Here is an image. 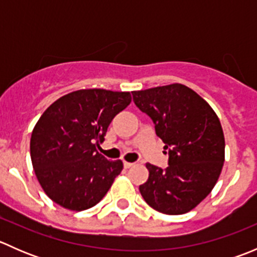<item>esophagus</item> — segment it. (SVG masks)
Instances as JSON below:
<instances>
[{
    "instance_id": "esophagus-1",
    "label": "esophagus",
    "mask_w": 257,
    "mask_h": 257,
    "mask_svg": "<svg viewBox=\"0 0 257 257\" xmlns=\"http://www.w3.org/2000/svg\"><path fill=\"white\" fill-rule=\"evenodd\" d=\"M133 163H129V162H124V168H125V169H129V168H132L133 167Z\"/></svg>"
}]
</instances>
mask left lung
I'll use <instances>...</instances> for the list:
<instances>
[{
	"label": "left lung",
	"instance_id": "1",
	"mask_svg": "<svg viewBox=\"0 0 257 257\" xmlns=\"http://www.w3.org/2000/svg\"><path fill=\"white\" fill-rule=\"evenodd\" d=\"M133 99L155 124L169 153L165 170L147 163L149 177L139 186L149 206L181 215L211 193L225 160V138L219 116L209 103L180 83L134 90Z\"/></svg>",
	"mask_w": 257,
	"mask_h": 257
}]
</instances>
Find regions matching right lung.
Wrapping results in <instances>:
<instances>
[{
  "label": "right lung",
  "mask_w": 257,
  "mask_h": 257,
  "mask_svg": "<svg viewBox=\"0 0 257 257\" xmlns=\"http://www.w3.org/2000/svg\"><path fill=\"white\" fill-rule=\"evenodd\" d=\"M132 102L129 92L79 89L43 112L31 136V160L52 201L72 211L97 205L123 170L121 160L97 152L113 118Z\"/></svg>",
  "instance_id": "1"
}]
</instances>
